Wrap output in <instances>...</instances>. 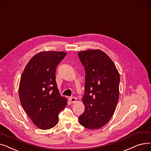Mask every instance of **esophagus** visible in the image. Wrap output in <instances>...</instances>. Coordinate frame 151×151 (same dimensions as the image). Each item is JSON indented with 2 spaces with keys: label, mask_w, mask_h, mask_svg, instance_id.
Segmentation results:
<instances>
[{
  "label": "esophagus",
  "mask_w": 151,
  "mask_h": 151,
  "mask_svg": "<svg viewBox=\"0 0 151 151\" xmlns=\"http://www.w3.org/2000/svg\"><path fill=\"white\" fill-rule=\"evenodd\" d=\"M69 100H70V101L72 103H75L77 102V98H75V97H71V98H70Z\"/></svg>",
  "instance_id": "1"
}]
</instances>
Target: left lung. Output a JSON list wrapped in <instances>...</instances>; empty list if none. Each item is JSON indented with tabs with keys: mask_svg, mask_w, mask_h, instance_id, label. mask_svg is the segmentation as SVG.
<instances>
[{
	"mask_svg": "<svg viewBox=\"0 0 151 151\" xmlns=\"http://www.w3.org/2000/svg\"><path fill=\"white\" fill-rule=\"evenodd\" d=\"M85 69V111L79 124L90 130L103 127L111 119L119 98L120 76L112 60L99 49L78 52Z\"/></svg>",
	"mask_w": 151,
	"mask_h": 151,
	"instance_id": "left-lung-1",
	"label": "left lung"
}]
</instances>
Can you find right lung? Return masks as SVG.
Listing matches in <instances>:
<instances>
[{
	"label": "right lung",
	"mask_w": 151,
	"mask_h": 151,
	"mask_svg": "<svg viewBox=\"0 0 151 151\" xmlns=\"http://www.w3.org/2000/svg\"><path fill=\"white\" fill-rule=\"evenodd\" d=\"M66 55V52L56 51L37 53L26 64L20 78L21 104L41 130L56 125L59 113L67 105V99L60 94L55 77L57 66Z\"/></svg>",
	"instance_id": "obj_1"
}]
</instances>
